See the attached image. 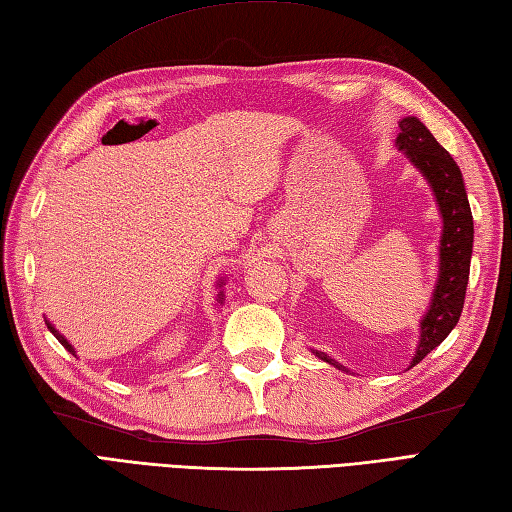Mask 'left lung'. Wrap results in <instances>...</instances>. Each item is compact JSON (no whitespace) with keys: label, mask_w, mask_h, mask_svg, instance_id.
I'll return each mask as SVG.
<instances>
[{"label":"left lung","mask_w":512,"mask_h":512,"mask_svg":"<svg viewBox=\"0 0 512 512\" xmlns=\"http://www.w3.org/2000/svg\"><path fill=\"white\" fill-rule=\"evenodd\" d=\"M398 127L400 134L396 138V147L398 151H405L411 165L429 182L442 215L438 281L436 288H433L429 310L420 321V343L409 365L413 367L431 350H436L460 321L471 270L473 215L469 198H466L462 171L455 165L449 151L433 138V134L416 116H405ZM312 352L321 361L339 367L343 372H350V369L336 363L328 354L317 350Z\"/></svg>","instance_id":"left-lung-1"}]
</instances>
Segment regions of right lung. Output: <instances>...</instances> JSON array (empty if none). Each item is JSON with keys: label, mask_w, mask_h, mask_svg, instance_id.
I'll use <instances>...</instances> for the list:
<instances>
[{"label": "right lung", "mask_w": 512, "mask_h": 512, "mask_svg": "<svg viewBox=\"0 0 512 512\" xmlns=\"http://www.w3.org/2000/svg\"><path fill=\"white\" fill-rule=\"evenodd\" d=\"M220 286H222V284H220ZM217 299H220V303H222V299H224V297H222V292H220V295H217ZM46 325H48V330H50L54 336H57V341H59V343L65 347V350H68V352H72V354H74V347L70 345V341L65 339V336H63V334H61L57 328H54V325H52L50 321H46Z\"/></svg>", "instance_id": "obj_1"}]
</instances>
